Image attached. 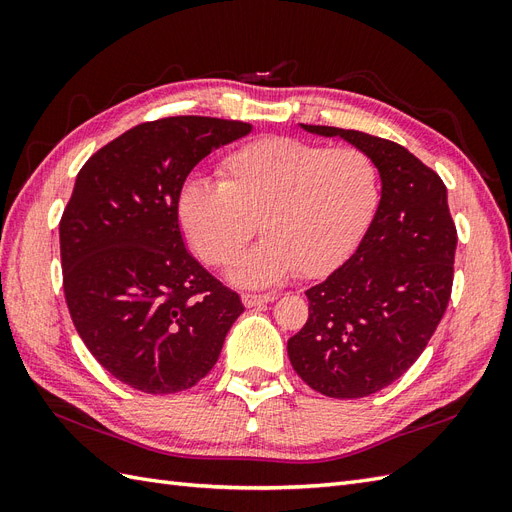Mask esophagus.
Wrapping results in <instances>:
<instances>
[{
	"label": "esophagus",
	"instance_id": "34e87169",
	"mask_svg": "<svg viewBox=\"0 0 512 512\" xmlns=\"http://www.w3.org/2000/svg\"><path fill=\"white\" fill-rule=\"evenodd\" d=\"M241 299H243V305H245V307H258V305H262V303L273 301L275 294H271V292H267V294H243Z\"/></svg>",
	"mask_w": 512,
	"mask_h": 512
}]
</instances>
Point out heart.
<instances>
[{"label":"heart","instance_id":"1","mask_svg":"<svg viewBox=\"0 0 512 512\" xmlns=\"http://www.w3.org/2000/svg\"><path fill=\"white\" fill-rule=\"evenodd\" d=\"M222 183L188 179L177 215L192 250L222 267L258 228L265 239L243 252L228 277L260 288L299 271L335 269L363 235L378 205V168L365 151L267 136L220 166Z\"/></svg>","mask_w":512,"mask_h":512}]
</instances>
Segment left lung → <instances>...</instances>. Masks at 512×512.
Segmentation results:
<instances>
[{"mask_svg":"<svg viewBox=\"0 0 512 512\" xmlns=\"http://www.w3.org/2000/svg\"><path fill=\"white\" fill-rule=\"evenodd\" d=\"M299 126L365 151L378 168L380 200L354 254L305 292L309 318L288 339V356L314 391L367 397L406 374L451 299L457 230L446 185L386 138Z\"/></svg>","mask_w":512,"mask_h":512,"instance_id":"1","label":"left lung"}]
</instances>
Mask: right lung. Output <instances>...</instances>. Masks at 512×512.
<instances>
[{
  "mask_svg": "<svg viewBox=\"0 0 512 512\" xmlns=\"http://www.w3.org/2000/svg\"><path fill=\"white\" fill-rule=\"evenodd\" d=\"M252 130L213 117L141 123L76 175L59 224L68 309L96 361L136 391L203 380L243 314L239 294L188 252L177 196L200 160Z\"/></svg>",
  "mask_w": 512,
  "mask_h": 512,
  "instance_id": "right-lung-1",
  "label": "right lung"
}]
</instances>
